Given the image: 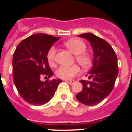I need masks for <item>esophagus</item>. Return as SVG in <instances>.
<instances>
[{"label":"esophagus","instance_id":"1","mask_svg":"<svg viewBox=\"0 0 132 132\" xmlns=\"http://www.w3.org/2000/svg\"><path fill=\"white\" fill-rule=\"evenodd\" d=\"M65 81L68 82V83H69L70 85H72V84H73L74 83H76V80H65Z\"/></svg>","mask_w":132,"mask_h":132}]
</instances>
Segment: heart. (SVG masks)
Masks as SVG:
<instances>
[{
	"instance_id": "b5f03b06",
	"label": "heart",
	"mask_w": 132,
	"mask_h": 132,
	"mask_svg": "<svg viewBox=\"0 0 132 132\" xmlns=\"http://www.w3.org/2000/svg\"><path fill=\"white\" fill-rule=\"evenodd\" d=\"M64 45L76 54V59L78 63L84 69H87L91 65L92 58L88 53L86 52V43L79 39H71L66 41ZM56 54V48L52 46L47 53L46 59L50 66L54 65V58ZM80 73V68L78 65H73L71 66H62L59 67L56 71V74L58 78L63 80L71 79L76 76Z\"/></svg>"
}]
</instances>
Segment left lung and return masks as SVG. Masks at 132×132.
Returning a JSON list of instances; mask_svg holds the SVG:
<instances>
[{
	"instance_id": "8db88e82",
	"label": "left lung",
	"mask_w": 132,
	"mask_h": 132,
	"mask_svg": "<svg viewBox=\"0 0 132 132\" xmlns=\"http://www.w3.org/2000/svg\"><path fill=\"white\" fill-rule=\"evenodd\" d=\"M90 43L94 59L89 71L90 80H80L83 90L76 95V99L88 106L97 105L108 97L112 90L118 75L116 54L106 41L92 33L78 35Z\"/></svg>"
}]
</instances>
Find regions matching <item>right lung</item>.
<instances>
[{
	"label": "right lung",
	"instance_id": "add662e5",
	"mask_svg": "<svg viewBox=\"0 0 132 132\" xmlns=\"http://www.w3.org/2000/svg\"><path fill=\"white\" fill-rule=\"evenodd\" d=\"M59 37L46 34H35L20 42L13 58V80L16 88L29 104L43 105L54 95L61 80L42 81L53 76L46 56L50 48Z\"/></svg>",
	"mask_w": 132,
	"mask_h": 132
}]
</instances>
